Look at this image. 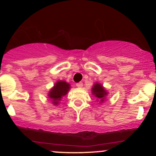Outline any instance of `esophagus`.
Masks as SVG:
<instances>
[{
	"instance_id": "obj_1",
	"label": "esophagus",
	"mask_w": 156,
	"mask_h": 156,
	"mask_svg": "<svg viewBox=\"0 0 156 156\" xmlns=\"http://www.w3.org/2000/svg\"><path fill=\"white\" fill-rule=\"evenodd\" d=\"M76 87H78V88H81V87H83V83H81V82H80V83H76Z\"/></svg>"
}]
</instances>
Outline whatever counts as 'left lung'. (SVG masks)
<instances>
[{
  "mask_svg": "<svg viewBox=\"0 0 156 156\" xmlns=\"http://www.w3.org/2000/svg\"><path fill=\"white\" fill-rule=\"evenodd\" d=\"M92 93L97 98L101 100V101H103L105 96L107 94L106 91L105 89L99 83H95L94 87H92Z\"/></svg>",
  "mask_w": 156,
  "mask_h": 156,
  "instance_id": "1",
  "label": "left lung"
}]
</instances>
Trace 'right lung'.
Wrapping results in <instances>:
<instances>
[{"label":"right lung","instance_id":"obj_1","mask_svg":"<svg viewBox=\"0 0 156 156\" xmlns=\"http://www.w3.org/2000/svg\"><path fill=\"white\" fill-rule=\"evenodd\" d=\"M69 89V84L63 80H60L55 84L54 87L51 89L48 95L51 99L53 100V103L55 105L58 104V101L67 94Z\"/></svg>","mask_w":156,"mask_h":156}]
</instances>
